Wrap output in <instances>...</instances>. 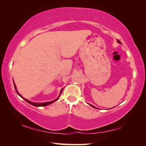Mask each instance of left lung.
<instances>
[{"label":"left lung","mask_w":146,"mask_h":146,"mask_svg":"<svg viewBox=\"0 0 146 146\" xmlns=\"http://www.w3.org/2000/svg\"><path fill=\"white\" fill-rule=\"evenodd\" d=\"M117 42H119V43H120V44H122V43H121V42H120V41H119V40H118V41H117ZM91 105V106H92V107H94V108H96V107H95L94 106H93V105Z\"/></svg>","instance_id":"obj_1"}]
</instances>
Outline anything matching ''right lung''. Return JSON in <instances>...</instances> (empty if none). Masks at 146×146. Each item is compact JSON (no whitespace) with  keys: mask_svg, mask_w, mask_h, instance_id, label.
<instances>
[{"mask_svg":"<svg viewBox=\"0 0 146 146\" xmlns=\"http://www.w3.org/2000/svg\"><path fill=\"white\" fill-rule=\"evenodd\" d=\"M14 88H15V91H16V92H17V94L20 96L21 97H22L23 98L24 100H26L27 103H29V104H30L31 105H34V106H35V107H42V106H46V105H49V104H52V103H53V102H56V100H58V99H59V98H60V95L61 94V93H62V91H63V89H61V92H60V96H59V97L56 99V100H53V101H51V102H44V103H34V102H31V101H29V100H27V99H26V98H24V97H22V96L19 94V92L17 91V89H16V86H15V83H14Z\"/></svg>","mask_w":146,"mask_h":146,"instance_id":"right-lung-1","label":"right lung"}]
</instances>
